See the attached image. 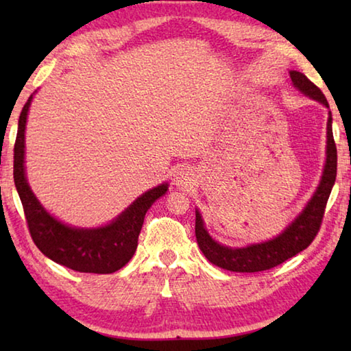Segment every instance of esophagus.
<instances>
[{
	"instance_id": "esophagus-1",
	"label": "esophagus",
	"mask_w": 351,
	"mask_h": 351,
	"mask_svg": "<svg viewBox=\"0 0 351 351\" xmlns=\"http://www.w3.org/2000/svg\"><path fill=\"white\" fill-rule=\"evenodd\" d=\"M192 180V173L187 169H181L180 173L176 176V182L181 184V186H187V182Z\"/></svg>"
}]
</instances>
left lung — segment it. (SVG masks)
I'll return each mask as SVG.
<instances>
[{"mask_svg": "<svg viewBox=\"0 0 351 351\" xmlns=\"http://www.w3.org/2000/svg\"><path fill=\"white\" fill-rule=\"evenodd\" d=\"M291 80L294 86L306 96L317 100V102L328 106V102L324 93L308 79L305 74L291 71ZM337 171V150L332 138L331 128V114L326 122V162L324 169L322 180H320L316 193L313 195L310 203L306 204L304 212L291 223L283 232L276 237L274 240L260 243V245H251L247 247H226L210 239L204 229L203 219L197 210V219H195V235H197L198 246L206 258L210 263L219 266V268L234 271V272H258L274 268V266L283 263L288 258L304 251L311 245L313 240L322 224L326 201L330 198L331 189L336 181Z\"/></svg>", "mask_w": 351, "mask_h": 351, "instance_id": "8db88e82", "label": "left lung"}]
</instances>
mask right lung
I'll return each instance as SVG.
<instances>
[{
  "mask_svg": "<svg viewBox=\"0 0 351 351\" xmlns=\"http://www.w3.org/2000/svg\"><path fill=\"white\" fill-rule=\"evenodd\" d=\"M25 104L14 147V181L19 190L32 240L46 257L79 272L111 274L125 266L138 247L147 210L167 192V184L148 190L114 221L99 229H75L51 217L35 198L25 176V128L29 105Z\"/></svg>",
  "mask_w": 351,
  "mask_h": 351,
  "instance_id": "obj_1",
  "label": "right lung"
}]
</instances>
